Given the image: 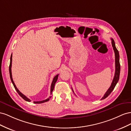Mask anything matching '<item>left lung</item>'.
Segmentation results:
<instances>
[{
	"mask_svg": "<svg viewBox=\"0 0 131 131\" xmlns=\"http://www.w3.org/2000/svg\"><path fill=\"white\" fill-rule=\"evenodd\" d=\"M111 39V43H112V46L113 47V49L115 52V76L114 77V79L112 82L109 88L108 89L107 92L105 93V94H104V96L101 99V100L105 99L106 97H107L110 95V93L114 90V88L115 87L118 81L119 77V73H120V63H119V53L117 49H116L115 46V43L114 40L113 38ZM72 91L73 92V91L72 89Z\"/></svg>",
	"mask_w": 131,
	"mask_h": 131,
	"instance_id": "obj_1",
	"label": "left lung"
}]
</instances>
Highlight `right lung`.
I'll return each mask as SVG.
<instances>
[{"label":"right lung","mask_w":131,"mask_h":131,"mask_svg":"<svg viewBox=\"0 0 131 131\" xmlns=\"http://www.w3.org/2000/svg\"><path fill=\"white\" fill-rule=\"evenodd\" d=\"M12 55H11V57H10V65H9V73H10V79H11V81H12V83L13 84V85L14 87L15 88V90L16 91V92L18 93V94H19L22 98H23L25 100L27 101V102H31V100L28 99L27 96H26L25 95H24L23 94H22V93H21L19 90L17 88L16 85L15 84V83L14 82L13 80V77H12ZM58 76H59V74H57V75H56L54 78H53V82H52L51 83V88H50V94H51L52 93H53V91L54 90V86H55V84L56 82H57V80H58ZM51 98V96H49V98H47V99L46 100H42V101H39V102H33V103H35V104H41V103H43L44 102H48V101H49V99Z\"/></svg>","instance_id":"right-lung-1"}]
</instances>
